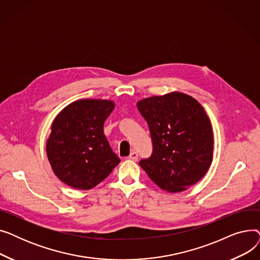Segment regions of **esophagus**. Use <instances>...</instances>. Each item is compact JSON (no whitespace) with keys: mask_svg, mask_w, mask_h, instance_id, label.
Instances as JSON below:
<instances>
[{"mask_svg":"<svg viewBox=\"0 0 260 260\" xmlns=\"http://www.w3.org/2000/svg\"><path fill=\"white\" fill-rule=\"evenodd\" d=\"M128 159H131V160H137V159H138V154H137V152L133 151V152L129 154V156H128Z\"/></svg>","mask_w":260,"mask_h":260,"instance_id":"obj_1","label":"esophagus"}]
</instances>
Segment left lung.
I'll list each match as a JSON object with an SVG mask.
<instances>
[{
  "label": "left lung",
  "instance_id": "8db88e82",
  "mask_svg": "<svg viewBox=\"0 0 260 260\" xmlns=\"http://www.w3.org/2000/svg\"><path fill=\"white\" fill-rule=\"evenodd\" d=\"M147 122L153 154L139 165L160 188L178 193L194 185L213 160V131L201 104L188 94L173 91L137 103Z\"/></svg>",
  "mask_w": 260,
  "mask_h": 260
}]
</instances>
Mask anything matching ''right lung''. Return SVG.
Segmentation results:
<instances>
[{"instance_id":"right-lung-1","label":"right lung","mask_w":260,"mask_h":260,"mask_svg":"<svg viewBox=\"0 0 260 260\" xmlns=\"http://www.w3.org/2000/svg\"><path fill=\"white\" fill-rule=\"evenodd\" d=\"M114 107L111 100H77L52 121L46 154L53 173L68 186L90 189L119 165L103 133Z\"/></svg>"}]
</instances>
